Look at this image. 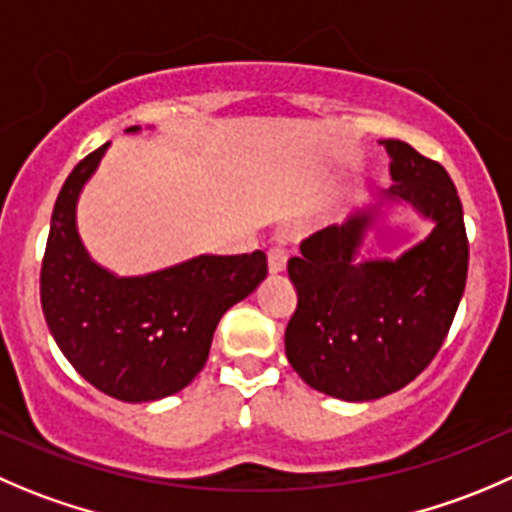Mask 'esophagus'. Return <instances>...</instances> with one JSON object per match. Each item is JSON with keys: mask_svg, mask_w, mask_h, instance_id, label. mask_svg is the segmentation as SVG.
I'll use <instances>...</instances> for the list:
<instances>
[{"mask_svg": "<svg viewBox=\"0 0 512 512\" xmlns=\"http://www.w3.org/2000/svg\"><path fill=\"white\" fill-rule=\"evenodd\" d=\"M267 267H270L272 275H277V272H285V267H287L285 247H272V250L267 252Z\"/></svg>", "mask_w": 512, "mask_h": 512, "instance_id": "obj_1", "label": "esophagus"}]
</instances>
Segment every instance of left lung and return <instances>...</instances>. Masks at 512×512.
<instances>
[{"label":"left lung","mask_w":512,"mask_h":512,"mask_svg":"<svg viewBox=\"0 0 512 512\" xmlns=\"http://www.w3.org/2000/svg\"><path fill=\"white\" fill-rule=\"evenodd\" d=\"M395 185L385 195L435 222L400 260L357 262L370 215L312 232L290 257L297 307L285 352L297 375L340 400H375L405 388L448 337L468 280V235L458 190L440 162L400 140H382Z\"/></svg>","instance_id":"obj_1"}]
</instances>
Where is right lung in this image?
<instances>
[{
    "instance_id": "add662e5",
    "label": "right lung",
    "mask_w": 512,
    "mask_h": 512,
    "mask_svg": "<svg viewBox=\"0 0 512 512\" xmlns=\"http://www.w3.org/2000/svg\"><path fill=\"white\" fill-rule=\"evenodd\" d=\"M104 150L84 157L59 190L39 297L54 342L89 385L124 403H150L195 380L220 317L267 277V255H202L145 277H114L94 265L74 207Z\"/></svg>"
}]
</instances>
